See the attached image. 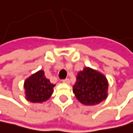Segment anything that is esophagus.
Masks as SVG:
<instances>
[{"label":"esophagus","mask_w":133,"mask_h":133,"mask_svg":"<svg viewBox=\"0 0 133 133\" xmlns=\"http://www.w3.org/2000/svg\"><path fill=\"white\" fill-rule=\"evenodd\" d=\"M63 82L65 83V84H69V83H70V79H65L63 80Z\"/></svg>","instance_id":"34e87169"}]
</instances>
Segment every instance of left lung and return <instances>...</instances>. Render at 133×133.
I'll return each mask as SVG.
<instances>
[{
  "mask_svg": "<svg viewBox=\"0 0 133 133\" xmlns=\"http://www.w3.org/2000/svg\"><path fill=\"white\" fill-rule=\"evenodd\" d=\"M108 81L105 76L89 67L79 71L73 92L79 102L85 105H95L107 97Z\"/></svg>",
  "mask_w": 133,
  "mask_h": 133,
  "instance_id": "obj_1",
  "label": "left lung"
}]
</instances>
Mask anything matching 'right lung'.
Segmentation results:
<instances>
[{
	"label": "right lung",
	"instance_id": "add662e5",
	"mask_svg": "<svg viewBox=\"0 0 133 133\" xmlns=\"http://www.w3.org/2000/svg\"><path fill=\"white\" fill-rule=\"evenodd\" d=\"M55 85L52 84L43 70L33 74L25 80L26 99L32 103H42L50 98Z\"/></svg>",
	"mask_w": 133,
	"mask_h": 133
}]
</instances>
